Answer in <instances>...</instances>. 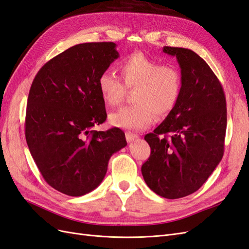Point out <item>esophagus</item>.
Segmentation results:
<instances>
[{"label":"esophagus","mask_w":249,"mask_h":249,"mask_svg":"<svg viewBox=\"0 0 249 249\" xmlns=\"http://www.w3.org/2000/svg\"><path fill=\"white\" fill-rule=\"evenodd\" d=\"M125 138H126V141H127V142H132V141H134L135 139L138 138V135L130 133V132H126V133H125Z\"/></svg>","instance_id":"34e87169"}]
</instances>
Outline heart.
<instances>
[{
  "label": "heart",
  "mask_w": 249,
  "mask_h": 249,
  "mask_svg": "<svg viewBox=\"0 0 249 249\" xmlns=\"http://www.w3.org/2000/svg\"><path fill=\"white\" fill-rule=\"evenodd\" d=\"M118 70L126 88H136L135 105L124 107L110 114V123L127 130H144L154 123L156 114L165 117L175 109L182 93L183 80L173 65H160L141 52L124 58ZM103 101L115 107L123 102L125 88L114 73L104 71L97 80Z\"/></svg>",
  "instance_id": "b5f03b06"
}]
</instances>
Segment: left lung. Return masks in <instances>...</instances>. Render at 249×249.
Instances as JSON below:
<instances>
[{
  "instance_id": "left-lung-1",
  "label": "left lung",
  "mask_w": 249,
  "mask_h": 249,
  "mask_svg": "<svg viewBox=\"0 0 249 249\" xmlns=\"http://www.w3.org/2000/svg\"><path fill=\"white\" fill-rule=\"evenodd\" d=\"M163 52L178 59L182 93L164 122L145 135L152 152L141 172L150 190L176 199L197 191L221 161L227 101L219 80L196 53L172 47Z\"/></svg>"
}]
</instances>
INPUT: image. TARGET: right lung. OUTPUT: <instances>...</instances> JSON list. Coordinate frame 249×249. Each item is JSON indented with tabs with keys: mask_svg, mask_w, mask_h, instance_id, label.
<instances>
[{
	"mask_svg": "<svg viewBox=\"0 0 249 249\" xmlns=\"http://www.w3.org/2000/svg\"><path fill=\"white\" fill-rule=\"evenodd\" d=\"M118 57L114 42L77 44L44 64L30 88V153L46 182L70 196L94 190L111 156L126 145L118 127L93 130L107 118L97 80Z\"/></svg>",
	"mask_w": 249,
	"mask_h": 249,
	"instance_id": "right-lung-1",
	"label": "right lung"
}]
</instances>
